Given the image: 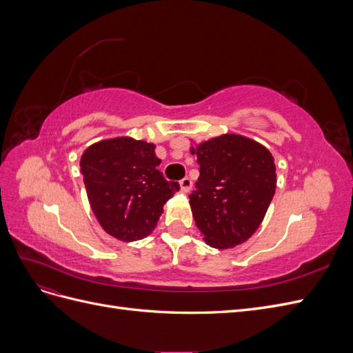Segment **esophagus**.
Returning a JSON list of instances; mask_svg holds the SVG:
<instances>
[{"mask_svg": "<svg viewBox=\"0 0 353 353\" xmlns=\"http://www.w3.org/2000/svg\"><path fill=\"white\" fill-rule=\"evenodd\" d=\"M179 187H181V191H183V193H188L191 187H193V181L185 176V178L179 181Z\"/></svg>", "mask_w": 353, "mask_h": 353, "instance_id": "esophagus-1", "label": "esophagus"}]
</instances>
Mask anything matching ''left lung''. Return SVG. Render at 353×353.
<instances>
[{"mask_svg":"<svg viewBox=\"0 0 353 353\" xmlns=\"http://www.w3.org/2000/svg\"><path fill=\"white\" fill-rule=\"evenodd\" d=\"M200 176L190 205L209 245L228 249L259 228L275 193L274 157L250 138L225 134L191 147Z\"/></svg>","mask_w":353,"mask_h":353,"instance_id":"1","label":"left lung"}]
</instances>
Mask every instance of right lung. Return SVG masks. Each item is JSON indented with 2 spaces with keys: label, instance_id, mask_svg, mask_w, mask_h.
Segmentation results:
<instances>
[{
  "label": "right lung",
  "instance_id": "add662e5",
  "mask_svg": "<svg viewBox=\"0 0 353 353\" xmlns=\"http://www.w3.org/2000/svg\"><path fill=\"white\" fill-rule=\"evenodd\" d=\"M154 144L130 137L90 145L81 157V174L91 209L103 230L122 241L147 237L163 205L179 190L157 166Z\"/></svg>",
  "mask_w": 353,
  "mask_h": 353
}]
</instances>
